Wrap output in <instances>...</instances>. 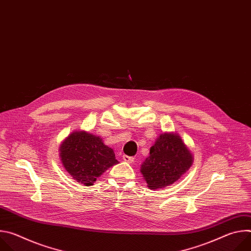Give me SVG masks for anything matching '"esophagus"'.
<instances>
[{
    "instance_id": "esophagus-1",
    "label": "esophagus",
    "mask_w": 251,
    "mask_h": 251,
    "mask_svg": "<svg viewBox=\"0 0 251 251\" xmlns=\"http://www.w3.org/2000/svg\"><path fill=\"white\" fill-rule=\"evenodd\" d=\"M123 160H124L125 162H127V163L131 164V163H133V161H134V158H133V157H129V156H126V155H124V156H123Z\"/></svg>"
}]
</instances>
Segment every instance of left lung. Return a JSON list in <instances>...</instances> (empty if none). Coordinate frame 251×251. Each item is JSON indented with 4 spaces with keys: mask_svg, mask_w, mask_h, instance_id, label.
I'll return each mask as SVG.
<instances>
[{
    "mask_svg": "<svg viewBox=\"0 0 251 251\" xmlns=\"http://www.w3.org/2000/svg\"><path fill=\"white\" fill-rule=\"evenodd\" d=\"M194 162L192 151L176 132H165L150 148V156L141 165L147 187L164 189L178 181Z\"/></svg>",
    "mask_w": 251,
    "mask_h": 251,
    "instance_id": "obj_1",
    "label": "left lung"
}]
</instances>
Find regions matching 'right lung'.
I'll use <instances>...</instances> for the list:
<instances>
[{
	"label": "right lung",
	"instance_id": "add662e5",
	"mask_svg": "<svg viewBox=\"0 0 251 251\" xmlns=\"http://www.w3.org/2000/svg\"><path fill=\"white\" fill-rule=\"evenodd\" d=\"M58 151L65 171L86 187L92 186L106 170L118 164L113 149L105 145L101 137L84 130L70 133Z\"/></svg>",
	"mask_w": 251,
	"mask_h": 251
}]
</instances>
